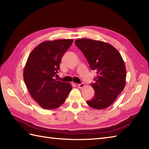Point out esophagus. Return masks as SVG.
Masks as SVG:
<instances>
[{
  "label": "esophagus",
  "mask_w": 149,
  "mask_h": 149,
  "mask_svg": "<svg viewBox=\"0 0 149 149\" xmlns=\"http://www.w3.org/2000/svg\"><path fill=\"white\" fill-rule=\"evenodd\" d=\"M78 87L80 88H82L85 87V84L84 83H81L80 84H78Z\"/></svg>",
  "instance_id": "34e87169"
}]
</instances>
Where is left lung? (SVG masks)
Listing matches in <instances>:
<instances>
[{"mask_svg": "<svg viewBox=\"0 0 149 149\" xmlns=\"http://www.w3.org/2000/svg\"><path fill=\"white\" fill-rule=\"evenodd\" d=\"M75 45L84 53L92 70L97 71L95 83L91 84L95 95L87 103L97 110L113 103L123 91L126 69L120 53L108 42L91 39H78Z\"/></svg>", "mask_w": 149, "mask_h": 149, "instance_id": "obj_1", "label": "left lung"}]
</instances>
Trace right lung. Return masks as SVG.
<instances>
[{"mask_svg":"<svg viewBox=\"0 0 149 149\" xmlns=\"http://www.w3.org/2000/svg\"><path fill=\"white\" fill-rule=\"evenodd\" d=\"M72 39L46 41L29 54L24 69V80L32 97L41 108L54 110L64 103L72 86L54 79L62 56Z\"/></svg>","mask_w":149,"mask_h":149,"instance_id":"right-lung-1","label":"right lung"}]
</instances>
